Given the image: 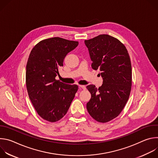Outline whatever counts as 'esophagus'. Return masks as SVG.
Here are the masks:
<instances>
[{"mask_svg":"<svg viewBox=\"0 0 158 158\" xmlns=\"http://www.w3.org/2000/svg\"><path fill=\"white\" fill-rule=\"evenodd\" d=\"M79 87L82 89H85V85H79Z\"/></svg>","mask_w":158,"mask_h":158,"instance_id":"obj_1","label":"esophagus"}]
</instances>
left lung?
<instances>
[{
	"label": "left lung",
	"instance_id": "left-lung-1",
	"mask_svg": "<svg viewBox=\"0 0 158 158\" xmlns=\"http://www.w3.org/2000/svg\"><path fill=\"white\" fill-rule=\"evenodd\" d=\"M92 68L100 70L103 79L98 89L86 87L91 94L86 107L89 114L99 123L116 118L128 101L132 84V68L128 52L118 39L101 34L85 40Z\"/></svg>",
	"mask_w": 158,
	"mask_h": 158
}]
</instances>
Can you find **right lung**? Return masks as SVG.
Listing matches in <instances>:
<instances>
[{
  "mask_svg": "<svg viewBox=\"0 0 158 158\" xmlns=\"http://www.w3.org/2000/svg\"><path fill=\"white\" fill-rule=\"evenodd\" d=\"M78 44L77 41L52 37L40 41L30 53L26 73L27 93L37 114L48 121L62 118L77 91V85L63 83L56 77L66 55Z\"/></svg>",
  "mask_w": 158,
  "mask_h": 158,
  "instance_id": "right-lung-1",
  "label": "right lung"
}]
</instances>
